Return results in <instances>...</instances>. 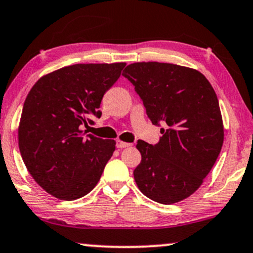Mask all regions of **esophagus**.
I'll return each instance as SVG.
<instances>
[{
  "instance_id": "1",
  "label": "esophagus",
  "mask_w": 253,
  "mask_h": 253,
  "mask_svg": "<svg viewBox=\"0 0 253 253\" xmlns=\"http://www.w3.org/2000/svg\"><path fill=\"white\" fill-rule=\"evenodd\" d=\"M130 145H132V144H129V142H125V141H121V140H117V147L118 148L129 147Z\"/></svg>"
}]
</instances>
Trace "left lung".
<instances>
[{"label": "left lung", "mask_w": 253, "mask_h": 253, "mask_svg": "<svg viewBox=\"0 0 253 253\" xmlns=\"http://www.w3.org/2000/svg\"><path fill=\"white\" fill-rule=\"evenodd\" d=\"M123 75L141 97L152 124H165L157 145L138 141L136 185L157 203L181 202L202 186L221 151L224 125L217 94L202 73L173 63H130Z\"/></svg>", "instance_id": "left-lung-1"}]
</instances>
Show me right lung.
Segmentation results:
<instances>
[{"label":"right lung","mask_w":253,"mask_h":253,"mask_svg":"<svg viewBox=\"0 0 253 253\" xmlns=\"http://www.w3.org/2000/svg\"><path fill=\"white\" fill-rule=\"evenodd\" d=\"M125 62L78 63L39 79L24 101L19 148L27 169L47 193L61 200L86 196L115 151L114 140L86 135L101 117L102 96Z\"/></svg>","instance_id":"1"}]
</instances>
